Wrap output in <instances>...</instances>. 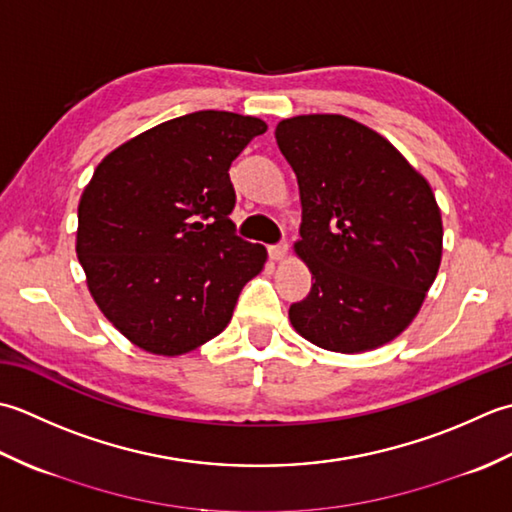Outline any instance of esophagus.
<instances>
[{
  "instance_id": "obj_1",
  "label": "esophagus",
  "mask_w": 512,
  "mask_h": 512,
  "mask_svg": "<svg viewBox=\"0 0 512 512\" xmlns=\"http://www.w3.org/2000/svg\"><path fill=\"white\" fill-rule=\"evenodd\" d=\"M267 252H269V258H271V260H276V263H278V260H283V258L287 256V245H285V243H280V245H269V247H267Z\"/></svg>"
}]
</instances>
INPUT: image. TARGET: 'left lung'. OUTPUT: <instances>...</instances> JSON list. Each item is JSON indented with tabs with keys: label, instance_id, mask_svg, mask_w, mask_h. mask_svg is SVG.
<instances>
[{
	"label": "left lung",
	"instance_id": "obj_1",
	"mask_svg": "<svg viewBox=\"0 0 512 512\" xmlns=\"http://www.w3.org/2000/svg\"><path fill=\"white\" fill-rule=\"evenodd\" d=\"M296 172V254L311 291L289 307L302 338L338 353L378 349L411 325L442 260V214L429 181L378 132L342 114L276 125Z\"/></svg>",
	"mask_w": 512,
	"mask_h": 512
}]
</instances>
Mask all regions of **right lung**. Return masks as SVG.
Segmentation results:
<instances>
[{"mask_svg": "<svg viewBox=\"0 0 512 512\" xmlns=\"http://www.w3.org/2000/svg\"><path fill=\"white\" fill-rule=\"evenodd\" d=\"M267 123L201 110L125 141L79 201L77 258L101 314L139 349L183 356L232 320L267 249L234 234L229 165Z\"/></svg>", "mask_w": 512, "mask_h": 512, "instance_id": "right-lung-1", "label": "right lung"}]
</instances>
